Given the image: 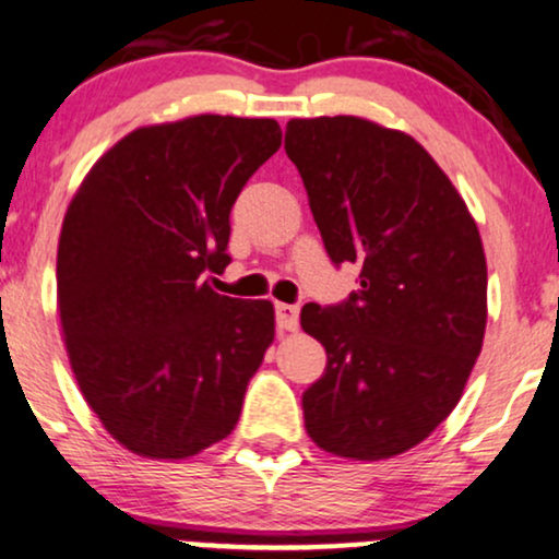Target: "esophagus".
<instances>
[{
    "instance_id": "obj_1",
    "label": "esophagus",
    "mask_w": 559,
    "mask_h": 559,
    "mask_svg": "<svg viewBox=\"0 0 559 559\" xmlns=\"http://www.w3.org/2000/svg\"><path fill=\"white\" fill-rule=\"evenodd\" d=\"M275 322L281 332H294L299 328V307L294 304H275Z\"/></svg>"
}]
</instances>
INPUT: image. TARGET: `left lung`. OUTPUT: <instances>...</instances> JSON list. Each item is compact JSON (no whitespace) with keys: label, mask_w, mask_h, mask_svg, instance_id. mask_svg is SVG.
I'll use <instances>...</instances> for the list:
<instances>
[{"label":"left lung","mask_w":559,"mask_h":559,"mask_svg":"<svg viewBox=\"0 0 559 559\" xmlns=\"http://www.w3.org/2000/svg\"><path fill=\"white\" fill-rule=\"evenodd\" d=\"M284 146L332 263L361 267L348 301L301 309L304 332L328 350L301 397L304 426L353 462L405 454L449 418L483 350L479 229L405 131L358 116L292 118Z\"/></svg>","instance_id":"1"}]
</instances>
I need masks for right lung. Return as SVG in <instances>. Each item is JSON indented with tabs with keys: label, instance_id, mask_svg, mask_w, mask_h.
Returning <instances> with one entry per match:
<instances>
[{
	"label": "right lung",
	"instance_id": "add662e5",
	"mask_svg": "<svg viewBox=\"0 0 559 559\" xmlns=\"http://www.w3.org/2000/svg\"><path fill=\"white\" fill-rule=\"evenodd\" d=\"M278 146L273 118L141 126L69 203L56 252L63 345L84 402L131 454L188 459L237 426L275 312L201 275L229 265V211Z\"/></svg>",
	"mask_w": 559,
	"mask_h": 559
}]
</instances>
